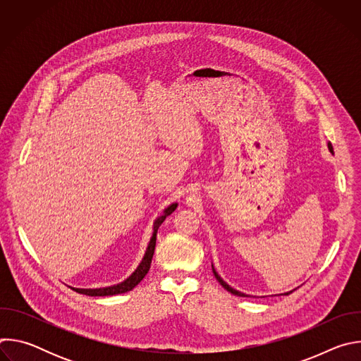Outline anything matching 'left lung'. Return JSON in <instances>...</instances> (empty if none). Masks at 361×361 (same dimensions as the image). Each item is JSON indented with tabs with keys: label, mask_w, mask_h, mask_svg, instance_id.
Masks as SVG:
<instances>
[{
	"label": "left lung",
	"mask_w": 361,
	"mask_h": 361,
	"mask_svg": "<svg viewBox=\"0 0 361 361\" xmlns=\"http://www.w3.org/2000/svg\"><path fill=\"white\" fill-rule=\"evenodd\" d=\"M329 149H330V151H331V152H333V145H331V142H329ZM213 273H214V276H216V279H217V280H219V283H220V284H221V286H223V287H224V288H226V290H227V291H230V293H231V294H234V295H240V297H247V295H245V294H243V293H240V291H237V290H234V288H231V287H230V286H228V284H227V283H224V281H223V280H221V277H220V276H219V274H217V273H216V271H214V269H213ZM287 294H288V293H287Z\"/></svg>",
	"instance_id": "left-lung-1"
}]
</instances>
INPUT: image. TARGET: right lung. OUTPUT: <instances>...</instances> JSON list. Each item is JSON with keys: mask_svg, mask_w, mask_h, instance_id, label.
I'll use <instances>...</instances> for the list:
<instances>
[{"mask_svg": "<svg viewBox=\"0 0 361 361\" xmlns=\"http://www.w3.org/2000/svg\"><path fill=\"white\" fill-rule=\"evenodd\" d=\"M177 209V204H171L169 209H166L164 214L161 217H159L156 220V224H154V234L149 240L147 252L144 255V259L141 262V264L138 266V269L121 284L113 286V287H106V288H73L74 291L80 293V294H85V295H91V297H101V295H114V294H121V293H127L130 290H133L148 273L149 266H151V260H152V255H154V250H156V241H157V231L159 227L163 224V221Z\"/></svg>", "mask_w": 361, "mask_h": 361, "instance_id": "1", "label": "right lung"}]
</instances>
